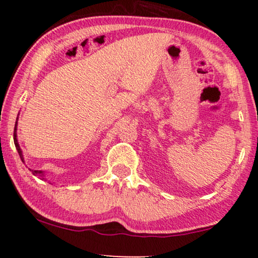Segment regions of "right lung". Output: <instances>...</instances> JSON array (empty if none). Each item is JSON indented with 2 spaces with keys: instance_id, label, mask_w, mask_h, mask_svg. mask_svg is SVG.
Listing matches in <instances>:
<instances>
[{
  "instance_id": "1",
  "label": "right lung",
  "mask_w": 258,
  "mask_h": 258,
  "mask_svg": "<svg viewBox=\"0 0 258 258\" xmlns=\"http://www.w3.org/2000/svg\"><path fill=\"white\" fill-rule=\"evenodd\" d=\"M16 130H17V122L15 123V129H14V143H15L16 150H17V153H19V155H20L21 160H22V162H24V158H23V155H22V150H21L20 144H19V142H17ZM30 171L33 172V175H35V176H38V177H40L41 179H43V178H44V172L42 171V170H31V169H30Z\"/></svg>"
}]
</instances>
